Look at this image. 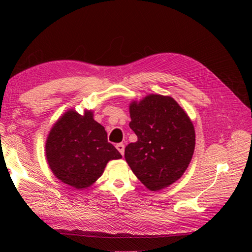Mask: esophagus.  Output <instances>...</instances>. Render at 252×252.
<instances>
[{"label": "esophagus", "instance_id": "obj_1", "mask_svg": "<svg viewBox=\"0 0 252 252\" xmlns=\"http://www.w3.org/2000/svg\"><path fill=\"white\" fill-rule=\"evenodd\" d=\"M116 147H117V149L120 151V154L123 156L124 155V151H125V146H124V144H122V143H120V144H117L116 145Z\"/></svg>", "mask_w": 252, "mask_h": 252}]
</instances>
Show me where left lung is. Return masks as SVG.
<instances>
[{
	"mask_svg": "<svg viewBox=\"0 0 252 252\" xmlns=\"http://www.w3.org/2000/svg\"><path fill=\"white\" fill-rule=\"evenodd\" d=\"M129 126L138 136L125 148L131 170L151 191L179 180L191 161L194 128L180 105L170 96L150 94L130 104Z\"/></svg>",
	"mask_w": 252,
	"mask_h": 252,
	"instance_id": "1",
	"label": "left lung"
}]
</instances>
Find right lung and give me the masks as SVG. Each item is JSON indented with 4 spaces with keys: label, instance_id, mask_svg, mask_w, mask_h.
<instances>
[{
    "label": "right lung",
    "instance_id": "1",
    "mask_svg": "<svg viewBox=\"0 0 252 252\" xmlns=\"http://www.w3.org/2000/svg\"><path fill=\"white\" fill-rule=\"evenodd\" d=\"M46 158L53 174L73 188L89 187L101 177L106 164L122 156L107 141L104 127L93 112L81 116L69 110L49 132Z\"/></svg>",
    "mask_w": 252,
    "mask_h": 252
}]
</instances>
